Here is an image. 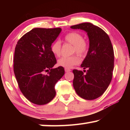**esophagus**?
Masks as SVG:
<instances>
[{"instance_id":"esophagus-1","label":"esophagus","mask_w":130,"mask_h":130,"mask_svg":"<svg viewBox=\"0 0 130 130\" xmlns=\"http://www.w3.org/2000/svg\"><path fill=\"white\" fill-rule=\"evenodd\" d=\"M70 71H71L70 69L65 68V72H70Z\"/></svg>"}]
</instances>
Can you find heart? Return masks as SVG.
<instances>
[{
	"mask_svg": "<svg viewBox=\"0 0 130 130\" xmlns=\"http://www.w3.org/2000/svg\"><path fill=\"white\" fill-rule=\"evenodd\" d=\"M66 42L73 45L72 53H76L80 56L84 57L88 54L89 50V44L83 39L81 34L76 31H72L67 33L64 37ZM61 44L59 41H57L51 45V51L54 56L60 57L61 55ZM80 61L79 57L74 54L69 57H63L58 60L57 64L60 67L69 69L73 66L77 64Z\"/></svg>",
	"mask_w": 130,
	"mask_h": 130,
	"instance_id": "b5f03b06",
	"label": "heart"
}]
</instances>
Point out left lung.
Segmentation results:
<instances>
[{
	"label": "left lung",
	"mask_w": 130,
	"mask_h": 130,
	"mask_svg": "<svg viewBox=\"0 0 130 130\" xmlns=\"http://www.w3.org/2000/svg\"><path fill=\"white\" fill-rule=\"evenodd\" d=\"M84 30L89 39V50L81 67L87 71L74 69L73 82L78 95L86 100H93L105 92L112 77L114 53L108 35L91 23L85 22L71 26Z\"/></svg>",
	"instance_id": "8db88e82"
}]
</instances>
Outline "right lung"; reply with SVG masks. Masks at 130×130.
Instances as JSON below:
<instances>
[{
	"label": "right lung",
	"mask_w": 130,
	"mask_h": 130,
	"mask_svg": "<svg viewBox=\"0 0 130 130\" xmlns=\"http://www.w3.org/2000/svg\"><path fill=\"white\" fill-rule=\"evenodd\" d=\"M61 31L60 28H34L16 45L15 77L23 95L34 104L45 105L53 100L56 93L55 85L64 74L63 67L52 68L57 61L51 45ZM48 71L47 75L44 74Z\"/></svg>",
	"instance_id": "1"
}]
</instances>
